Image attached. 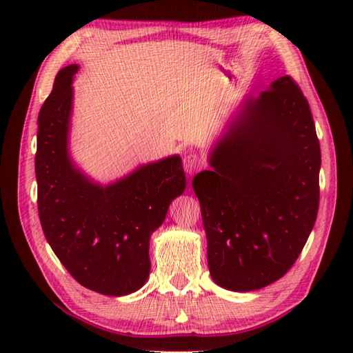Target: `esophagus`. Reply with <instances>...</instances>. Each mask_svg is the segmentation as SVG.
Wrapping results in <instances>:
<instances>
[{
  "label": "esophagus",
  "mask_w": 353,
  "mask_h": 353,
  "mask_svg": "<svg viewBox=\"0 0 353 353\" xmlns=\"http://www.w3.org/2000/svg\"><path fill=\"white\" fill-rule=\"evenodd\" d=\"M201 166L202 162L196 154H187L183 157V170L188 176H193L194 172H198L201 170Z\"/></svg>",
  "instance_id": "1"
}]
</instances>
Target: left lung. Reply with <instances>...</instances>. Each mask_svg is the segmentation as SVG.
<instances>
[{"label":"left lung","instance_id":"left-lung-1","mask_svg":"<svg viewBox=\"0 0 353 353\" xmlns=\"http://www.w3.org/2000/svg\"><path fill=\"white\" fill-rule=\"evenodd\" d=\"M193 177L213 282L238 292L271 285L301 255L318 216L321 148L290 76L241 101Z\"/></svg>","mask_w":353,"mask_h":353}]
</instances>
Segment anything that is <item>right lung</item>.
I'll list each match as a JSON object with an SVG mask.
<instances>
[{
    "mask_svg": "<svg viewBox=\"0 0 353 353\" xmlns=\"http://www.w3.org/2000/svg\"><path fill=\"white\" fill-rule=\"evenodd\" d=\"M77 70L71 63L59 71L39 113V216L46 241L77 282L99 294L126 296L146 283L149 240L187 179L177 154L107 185L88 177L70 152Z\"/></svg>",
    "mask_w": 353,
    "mask_h": 353,
    "instance_id": "right-lung-1",
    "label": "right lung"
}]
</instances>
